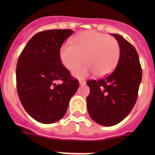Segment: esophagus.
Listing matches in <instances>:
<instances>
[{
	"instance_id": "obj_1",
	"label": "esophagus",
	"mask_w": 155,
	"mask_h": 155,
	"mask_svg": "<svg viewBox=\"0 0 155 155\" xmlns=\"http://www.w3.org/2000/svg\"><path fill=\"white\" fill-rule=\"evenodd\" d=\"M79 83H80V85H85V84H86V81H85V80H80V81H79Z\"/></svg>"
}]
</instances>
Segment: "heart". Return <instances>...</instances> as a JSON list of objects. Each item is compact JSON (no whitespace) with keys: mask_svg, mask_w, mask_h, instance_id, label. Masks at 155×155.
<instances>
[{"mask_svg":"<svg viewBox=\"0 0 155 155\" xmlns=\"http://www.w3.org/2000/svg\"><path fill=\"white\" fill-rule=\"evenodd\" d=\"M71 45L63 44L59 49L61 63L68 70L74 71L79 78L94 72L97 76L109 75L120 58V45L113 37L103 33L89 30L78 34L70 40Z\"/></svg>","mask_w":155,"mask_h":155,"instance_id":"heart-1","label":"heart"}]
</instances>
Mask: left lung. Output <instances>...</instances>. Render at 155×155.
<instances>
[{
    "instance_id": "obj_1",
    "label": "left lung",
    "mask_w": 155,
    "mask_h": 155,
    "mask_svg": "<svg viewBox=\"0 0 155 155\" xmlns=\"http://www.w3.org/2000/svg\"><path fill=\"white\" fill-rule=\"evenodd\" d=\"M120 45V58L115 70L98 80H88V113L104 126H113L125 119L137 101L142 71L138 54L122 36L113 34Z\"/></svg>"
}]
</instances>
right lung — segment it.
<instances>
[{"instance_id":"right-lung-1","label":"right lung","mask_w":155,"mask_h":155,"mask_svg":"<svg viewBox=\"0 0 155 155\" xmlns=\"http://www.w3.org/2000/svg\"><path fill=\"white\" fill-rule=\"evenodd\" d=\"M72 34L71 30L38 33L18 58L16 69L18 97L28 114L42 124L54 123L63 117L80 85L59 58L61 46Z\"/></svg>"}]
</instances>
